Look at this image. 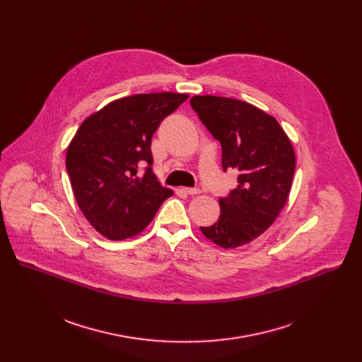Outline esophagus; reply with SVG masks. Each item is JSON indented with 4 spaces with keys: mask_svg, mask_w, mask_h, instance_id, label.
<instances>
[{
    "mask_svg": "<svg viewBox=\"0 0 362 362\" xmlns=\"http://www.w3.org/2000/svg\"><path fill=\"white\" fill-rule=\"evenodd\" d=\"M185 193H187V194H190V196H194V194H199L200 190H199V189H193V187H186V189H185Z\"/></svg>",
    "mask_w": 362,
    "mask_h": 362,
    "instance_id": "34e87169",
    "label": "esophagus"
}]
</instances>
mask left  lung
<instances>
[{
    "instance_id": "left-lung-1",
    "label": "left lung",
    "mask_w": 362,
    "mask_h": 362,
    "mask_svg": "<svg viewBox=\"0 0 362 362\" xmlns=\"http://www.w3.org/2000/svg\"><path fill=\"white\" fill-rule=\"evenodd\" d=\"M190 106L222 146V168L235 169L238 186L219 199L221 216L202 233L223 249H235L262 235L288 200L295 151L276 119L229 97L194 95Z\"/></svg>"
}]
</instances>
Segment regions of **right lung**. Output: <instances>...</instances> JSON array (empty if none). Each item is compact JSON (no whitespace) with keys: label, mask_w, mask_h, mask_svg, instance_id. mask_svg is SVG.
<instances>
[{"label":"right lung","mask_w":362,"mask_h":362,"mask_svg":"<svg viewBox=\"0 0 362 362\" xmlns=\"http://www.w3.org/2000/svg\"><path fill=\"white\" fill-rule=\"evenodd\" d=\"M189 94H134L90 115L67 147L66 166L77 204L110 240L140 233L173 194L153 173L151 137Z\"/></svg>","instance_id":"add662e5"}]
</instances>
